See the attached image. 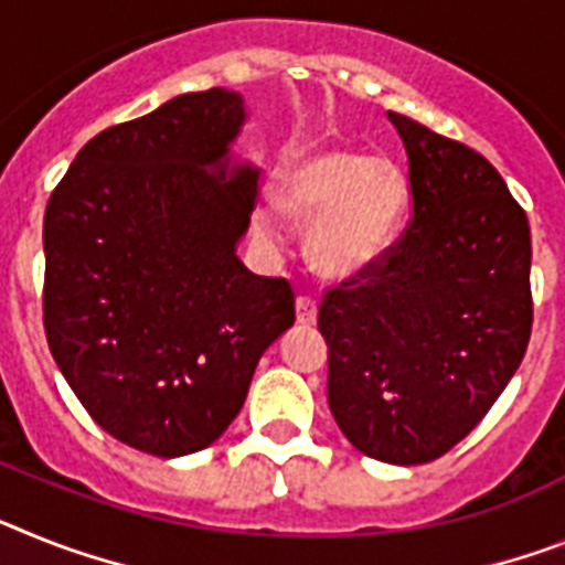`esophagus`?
Wrapping results in <instances>:
<instances>
[{
	"instance_id": "34e87169",
	"label": "esophagus",
	"mask_w": 565,
	"mask_h": 565,
	"mask_svg": "<svg viewBox=\"0 0 565 565\" xmlns=\"http://www.w3.org/2000/svg\"><path fill=\"white\" fill-rule=\"evenodd\" d=\"M296 316H298V324H316V319H319V307H316V301H312L310 296H298L296 298Z\"/></svg>"
}]
</instances>
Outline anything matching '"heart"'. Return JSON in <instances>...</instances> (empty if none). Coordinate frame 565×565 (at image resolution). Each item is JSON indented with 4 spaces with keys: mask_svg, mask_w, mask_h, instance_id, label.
I'll list each match as a JSON object with an SVG mask.
<instances>
[{
    "mask_svg": "<svg viewBox=\"0 0 565 565\" xmlns=\"http://www.w3.org/2000/svg\"><path fill=\"white\" fill-rule=\"evenodd\" d=\"M407 201L399 166L362 149H316L275 174V203L290 224L310 230L307 253L327 278H355L376 267ZM258 238L273 241L267 215H255Z\"/></svg>",
    "mask_w": 565,
    "mask_h": 565,
    "instance_id": "b5f03b06",
    "label": "heart"
}]
</instances>
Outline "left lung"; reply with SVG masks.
I'll return each instance as SVG.
<instances>
[{
    "mask_svg": "<svg viewBox=\"0 0 565 565\" xmlns=\"http://www.w3.org/2000/svg\"><path fill=\"white\" fill-rule=\"evenodd\" d=\"M411 221L376 267L324 292L327 402L362 454L422 466L491 411L532 335V235L480 151L387 111Z\"/></svg>",
    "mask_w": 565,
    "mask_h": 565,
    "instance_id": "1",
    "label": "left lung"
}]
</instances>
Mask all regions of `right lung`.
<instances>
[{"mask_svg": "<svg viewBox=\"0 0 565 565\" xmlns=\"http://www.w3.org/2000/svg\"><path fill=\"white\" fill-rule=\"evenodd\" d=\"M244 99L180 94L79 149L45 210V335L99 428L183 457L244 407L260 353L296 321L287 278L235 255L258 169L232 166Z\"/></svg>", "mask_w": 565, "mask_h": 565, "instance_id": "1", "label": "right lung"}]
</instances>
